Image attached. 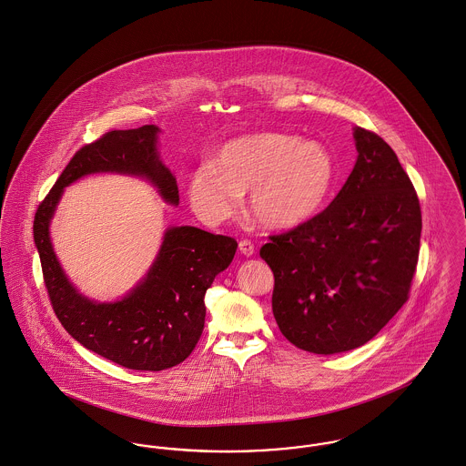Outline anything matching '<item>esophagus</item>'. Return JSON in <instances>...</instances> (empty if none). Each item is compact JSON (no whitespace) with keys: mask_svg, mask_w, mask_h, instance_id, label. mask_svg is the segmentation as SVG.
Masks as SVG:
<instances>
[{"mask_svg":"<svg viewBox=\"0 0 466 466\" xmlns=\"http://www.w3.org/2000/svg\"><path fill=\"white\" fill-rule=\"evenodd\" d=\"M239 251L243 255H247V257H253L255 255V247H253V243L248 241V239H243V241H239Z\"/></svg>","mask_w":466,"mask_h":466,"instance_id":"obj_1","label":"esophagus"}]
</instances>
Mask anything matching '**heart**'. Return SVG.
<instances>
[{"label":"heart","mask_w":466,"mask_h":466,"mask_svg":"<svg viewBox=\"0 0 466 466\" xmlns=\"http://www.w3.org/2000/svg\"><path fill=\"white\" fill-rule=\"evenodd\" d=\"M337 180L331 152L299 137L262 131L223 145L215 165L206 163L187 177L193 211L208 223L238 213L248 191V211L264 227L286 230L318 215Z\"/></svg>","instance_id":"1"}]
</instances>
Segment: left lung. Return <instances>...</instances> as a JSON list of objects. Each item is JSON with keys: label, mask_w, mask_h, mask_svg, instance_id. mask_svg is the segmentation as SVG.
<instances>
[{"label": "left lung", "mask_w": 466, "mask_h": 466, "mask_svg": "<svg viewBox=\"0 0 466 466\" xmlns=\"http://www.w3.org/2000/svg\"><path fill=\"white\" fill-rule=\"evenodd\" d=\"M357 163L333 202L271 236L260 257L275 275L273 316L289 342L316 355L367 344L406 303L422 215L383 138L355 127Z\"/></svg>", "instance_id": "left-lung-1"}]
</instances>
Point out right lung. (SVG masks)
I'll return each instance as SVG.
<instances>
[{
    "instance_id": "1",
    "label": "right lung",
    "mask_w": 466,
    "mask_h": 466,
    "mask_svg": "<svg viewBox=\"0 0 466 466\" xmlns=\"http://www.w3.org/2000/svg\"><path fill=\"white\" fill-rule=\"evenodd\" d=\"M157 126L111 131L79 148L38 206L34 241L51 305L62 326L86 350L133 370H163L187 359L206 321V292L232 262L238 243L197 227H168L144 279L116 301H96L72 286L56 258L49 225L64 189L92 174L148 180L179 206L176 176L157 152Z\"/></svg>"
}]
</instances>
